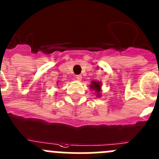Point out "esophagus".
<instances>
[{
	"label": "esophagus",
	"instance_id": "obj_1",
	"mask_svg": "<svg viewBox=\"0 0 159 159\" xmlns=\"http://www.w3.org/2000/svg\"><path fill=\"white\" fill-rule=\"evenodd\" d=\"M81 78H82L81 75H76V79L78 80V81H81Z\"/></svg>",
	"mask_w": 159,
	"mask_h": 159
}]
</instances>
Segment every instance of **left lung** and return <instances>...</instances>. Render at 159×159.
<instances>
[{
    "instance_id": "8db88e82",
    "label": "left lung",
    "mask_w": 159,
    "mask_h": 159,
    "mask_svg": "<svg viewBox=\"0 0 159 159\" xmlns=\"http://www.w3.org/2000/svg\"><path fill=\"white\" fill-rule=\"evenodd\" d=\"M100 83L98 82V81H93L92 82V84H90V88L92 89H94L95 91L96 92V96H100V94H99V93H100Z\"/></svg>"
}]
</instances>
